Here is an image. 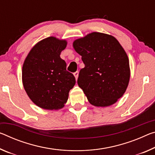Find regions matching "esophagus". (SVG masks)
Here are the masks:
<instances>
[{
    "label": "esophagus",
    "mask_w": 155,
    "mask_h": 155,
    "mask_svg": "<svg viewBox=\"0 0 155 155\" xmlns=\"http://www.w3.org/2000/svg\"><path fill=\"white\" fill-rule=\"evenodd\" d=\"M74 76L76 80H77L78 77V72H76L74 73Z\"/></svg>",
    "instance_id": "1"
}]
</instances>
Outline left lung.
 Here are the masks:
<instances>
[{
	"label": "left lung",
	"instance_id": "left-lung-1",
	"mask_svg": "<svg viewBox=\"0 0 155 155\" xmlns=\"http://www.w3.org/2000/svg\"><path fill=\"white\" fill-rule=\"evenodd\" d=\"M72 45L85 65L77 83L90 104H114L124 94L130 77L128 57L121 44L112 35L94 31L76 39Z\"/></svg>",
	"mask_w": 155,
	"mask_h": 155
}]
</instances>
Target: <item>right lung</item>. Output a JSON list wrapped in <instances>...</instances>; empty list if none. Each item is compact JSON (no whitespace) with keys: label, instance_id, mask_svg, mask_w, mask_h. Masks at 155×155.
Here are the masks:
<instances>
[{"label":"right lung","instance_id":"obj_1","mask_svg":"<svg viewBox=\"0 0 155 155\" xmlns=\"http://www.w3.org/2000/svg\"><path fill=\"white\" fill-rule=\"evenodd\" d=\"M64 39L50 36L29 51L22 69V81L29 99L39 107L49 110L63 108L75 78L66 70L60 54L67 46Z\"/></svg>","mask_w":155,"mask_h":155}]
</instances>
